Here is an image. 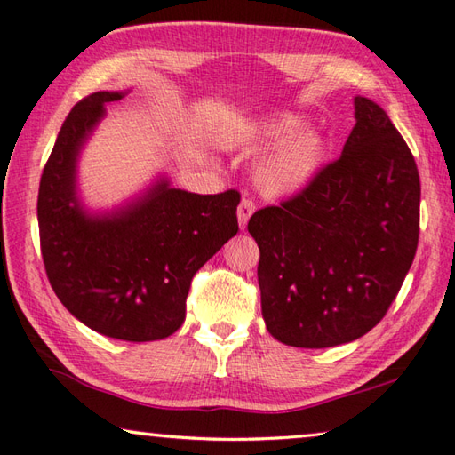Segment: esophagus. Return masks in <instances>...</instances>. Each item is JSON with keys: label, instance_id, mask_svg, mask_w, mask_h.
<instances>
[{"label": "esophagus", "instance_id": "1", "mask_svg": "<svg viewBox=\"0 0 455 455\" xmlns=\"http://www.w3.org/2000/svg\"><path fill=\"white\" fill-rule=\"evenodd\" d=\"M254 203L251 199H243L241 204H238V211H236V217H238V225H241V228H244L246 225H249V219L252 217L254 212Z\"/></svg>", "mask_w": 455, "mask_h": 455}]
</instances>
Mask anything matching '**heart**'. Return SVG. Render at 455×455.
Masks as SVG:
<instances>
[{
    "label": "heart",
    "instance_id": "1",
    "mask_svg": "<svg viewBox=\"0 0 455 455\" xmlns=\"http://www.w3.org/2000/svg\"><path fill=\"white\" fill-rule=\"evenodd\" d=\"M300 127L299 117H283L260 129L262 141L275 143L252 169L254 183L267 195H299L318 175L326 145L318 133Z\"/></svg>",
    "mask_w": 455,
    "mask_h": 455
}]
</instances>
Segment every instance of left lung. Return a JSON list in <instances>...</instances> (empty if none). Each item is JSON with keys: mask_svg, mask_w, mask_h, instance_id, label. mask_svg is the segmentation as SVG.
Wrapping results in <instances>:
<instances>
[{"mask_svg": "<svg viewBox=\"0 0 455 455\" xmlns=\"http://www.w3.org/2000/svg\"><path fill=\"white\" fill-rule=\"evenodd\" d=\"M342 155L302 193L249 220L268 332L296 348H330L386 316L414 262L419 175L382 107L354 99Z\"/></svg>", "mask_w": 455, "mask_h": 455, "instance_id": "obj_1", "label": "left lung"}]
</instances>
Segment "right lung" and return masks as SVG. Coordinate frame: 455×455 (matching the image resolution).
Here are the masks:
<instances>
[{"label":"right lung","mask_w":455,"mask_h":455,"mask_svg":"<svg viewBox=\"0 0 455 455\" xmlns=\"http://www.w3.org/2000/svg\"><path fill=\"white\" fill-rule=\"evenodd\" d=\"M117 91H97L73 107L39 183L37 222L45 272L73 316L95 332L151 342L185 322L191 280L238 230L241 193L196 195L159 180L113 214H87L76 195L81 147Z\"/></svg>","instance_id":"add662e5"}]
</instances>
